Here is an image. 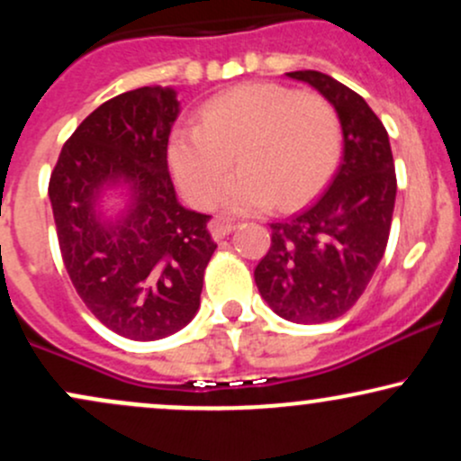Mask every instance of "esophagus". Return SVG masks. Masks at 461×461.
<instances>
[{"mask_svg": "<svg viewBox=\"0 0 461 461\" xmlns=\"http://www.w3.org/2000/svg\"><path fill=\"white\" fill-rule=\"evenodd\" d=\"M234 223H230V221L225 219H214L212 223H210V234H212L214 240H221V238H225L227 234H231L234 231Z\"/></svg>", "mask_w": 461, "mask_h": 461, "instance_id": "1", "label": "esophagus"}]
</instances>
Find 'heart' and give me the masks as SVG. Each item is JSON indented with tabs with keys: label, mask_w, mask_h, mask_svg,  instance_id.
<instances>
[{
	"label": "heart",
	"mask_w": 461,
	"mask_h": 461,
	"mask_svg": "<svg viewBox=\"0 0 461 461\" xmlns=\"http://www.w3.org/2000/svg\"><path fill=\"white\" fill-rule=\"evenodd\" d=\"M342 151L336 108L319 93L251 82L216 95L197 123L168 136V167L194 208L208 210L225 186L223 208L253 214L277 205L294 210L330 182Z\"/></svg>",
	"instance_id": "b5f03b06"
}]
</instances>
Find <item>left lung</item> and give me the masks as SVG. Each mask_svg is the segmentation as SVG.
Wrapping results in <instances>:
<instances>
[{
    "label": "left lung",
    "mask_w": 461,
    "mask_h": 461,
    "mask_svg": "<svg viewBox=\"0 0 461 461\" xmlns=\"http://www.w3.org/2000/svg\"><path fill=\"white\" fill-rule=\"evenodd\" d=\"M336 108L342 162L330 188L303 212L271 223V249L256 267L275 314L327 322L356 305L382 262L393 225L396 176L388 131L370 105L321 71H293Z\"/></svg>",
    "instance_id": "1"
}]
</instances>
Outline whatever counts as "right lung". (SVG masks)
I'll use <instances>...</instances> for the list:
<instances>
[{
    "mask_svg": "<svg viewBox=\"0 0 461 461\" xmlns=\"http://www.w3.org/2000/svg\"><path fill=\"white\" fill-rule=\"evenodd\" d=\"M177 114L173 88L116 95L77 125L50 177L68 277L95 319L130 340H158L193 321L216 249L210 216L179 205L168 173ZM108 187L131 197L114 220L98 212Z\"/></svg>",
    "mask_w": 461,
    "mask_h": 461,
    "instance_id": "add662e5",
    "label": "right lung"
}]
</instances>
